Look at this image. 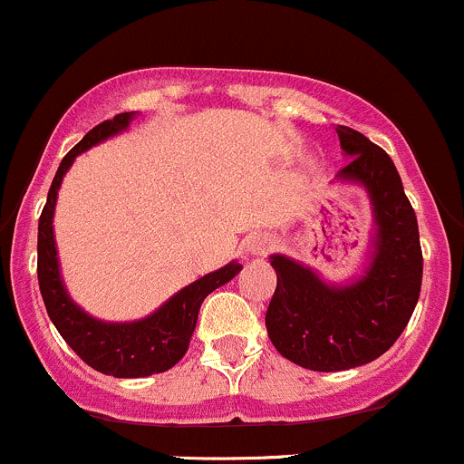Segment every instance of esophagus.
<instances>
[{
  "label": "esophagus",
  "instance_id": "1",
  "mask_svg": "<svg viewBox=\"0 0 464 464\" xmlns=\"http://www.w3.org/2000/svg\"><path fill=\"white\" fill-rule=\"evenodd\" d=\"M276 237H271L269 233H256L246 240V254L254 256V258H260V256H266L269 251L276 249Z\"/></svg>",
  "mask_w": 464,
  "mask_h": 464
}]
</instances>
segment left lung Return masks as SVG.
<instances>
[{
	"label": "left lung",
	"mask_w": 464,
	"mask_h": 464,
	"mask_svg": "<svg viewBox=\"0 0 464 464\" xmlns=\"http://www.w3.org/2000/svg\"><path fill=\"white\" fill-rule=\"evenodd\" d=\"M350 163L336 179L363 186L377 231L366 276L327 285L310 266L271 256L278 283L266 310L271 343L296 366L319 372L350 371L382 357L404 332L422 287L418 218L392 159L353 128L339 125Z\"/></svg>",
	"instance_id": "1"
}]
</instances>
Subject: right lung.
Wrapping results in <instances>:
<instances>
[{
    "label": "right lung",
    "mask_w": 464,
    "mask_h": 464,
    "mask_svg": "<svg viewBox=\"0 0 464 464\" xmlns=\"http://www.w3.org/2000/svg\"><path fill=\"white\" fill-rule=\"evenodd\" d=\"M132 119L134 111H123L111 121H102L101 125L89 130L81 143L69 150L51 181L49 198L37 224V280L49 319L87 366L111 377H150L175 366L188 350L204 298L242 269L240 262H228L222 269L206 274L177 292L154 314L132 323L98 321L69 298L60 278L53 237V210L60 184L78 154L123 132Z\"/></svg>",
    "instance_id": "add662e5"
}]
</instances>
